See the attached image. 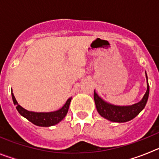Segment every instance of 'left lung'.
<instances>
[{
  "label": "left lung",
  "mask_w": 159,
  "mask_h": 159,
  "mask_svg": "<svg viewBox=\"0 0 159 159\" xmlns=\"http://www.w3.org/2000/svg\"><path fill=\"white\" fill-rule=\"evenodd\" d=\"M146 77H147V89L145 95L141 101L130 106H116V105L111 104L109 102H105L95 91L94 100L95 102L97 111L99 112L102 117L115 123H125L135 118L144 109L148 99L150 88H149L147 73H146Z\"/></svg>",
  "instance_id": "1"
}]
</instances>
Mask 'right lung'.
Segmentation results:
<instances>
[{
    "mask_svg": "<svg viewBox=\"0 0 159 159\" xmlns=\"http://www.w3.org/2000/svg\"><path fill=\"white\" fill-rule=\"evenodd\" d=\"M12 98L13 101L14 105H16V110L18 111L20 116L26 119L32 123L33 124L39 126V127H51L53 125L57 124L60 123L67 115L69 108L70 102H71V98H69L67 99L65 104L62 107L56 111L52 112H33L27 111L26 109L22 107L18 104L17 101L16 100V98L14 96L13 93L12 91Z\"/></svg>",
    "mask_w": 159,
    "mask_h": 159,
    "instance_id": "add662e5",
    "label": "right lung"
}]
</instances>
